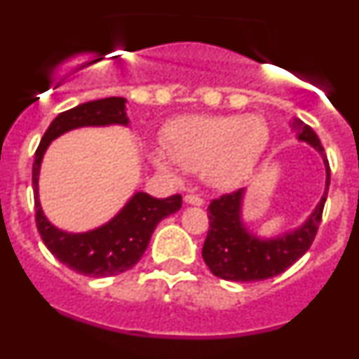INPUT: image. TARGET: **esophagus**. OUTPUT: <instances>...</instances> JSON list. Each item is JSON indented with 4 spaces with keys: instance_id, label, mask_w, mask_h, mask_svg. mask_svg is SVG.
Wrapping results in <instances>:
<instances>
[{
    "instance_id": "obj_1",
    "label": "esophagus",
    "mask_w": 359,
    "mask_h": 359,
    "mask_svg": "<svg viewBox=\"0 0 359 359\" xmlns=\"http://www.w3.org/2000/svg\"><path fill=\"white\" fill-rule=\"evenodd\" d=\"M184 200H186V203H189V205H198V206H201L203 203H205V200H203L201 196H198V194H186Z\"/></svg>"
}]
</instances>
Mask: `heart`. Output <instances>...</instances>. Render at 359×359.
Listing matches in <instances>:
<instances>
[{
	"label": "heart",
	"instance_id": "heart-1",
	"mask_svg": "<svg viewBox=\"0 0 359 359\" xmlns=\"http://www.w3.org/2000/svg\"><path fill=\"white\" fill-rule=\"evenodd\" d=\"M269 132L259 116H187L168 123L163 147L187 172H205L215 187H233L252 172L266 147ZM165 156L156 163L170 168Z\"/></svg>",
	"mask_w": 359,
	"mask_h": 359
}]
</instances>
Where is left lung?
Returning <instances> with one entry per match:
<instances>
[{
	"instance_id": "8db88e82",
	"label": "left lung",
	"mask_w": 359,
	"mask_h": 359,
	"mask_svg": "<svg viewBox=\"0 0 359 359\" xmlns=\"http://www.w3.org/2000/svg\"><path fill=\"white\" fill-rule=\"evenodd\" d=\"M295 126L299 140L309 142L325 158L327 187L323 198L302 227L274 240H259L250 234L241 224L240 208L245 189L222 194L210 201V227L201 255L215 276L227 281H241V283L267 280L288 269L313 245L330 187V165L316 132L300 119H295Z\"/></svg>"
}]
</instances>
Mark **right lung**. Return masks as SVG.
<instances>
[{"label":"right lung","instance_id":"add662e5","mask_svg":"<svg viewBox=\"0 0 359 359\" xmlns=\"http://www.w3.org/2000/svg\"><path fill=\"white\" fill-rule=\"evenodd\" d=\"M128 125L123 97L92 100L60 112L43 135L32 163V187H34L36 227L46 248L69 269L92 278H106L125 273L135 266L146 252L159 220L172 215L182 206V196L158 200L147 193H137L125 208L104 224L88 233L72 234L57 229L43 215L38 200V173L46 147L62 133L79 126Z\"/></svg>","mask_w":359,"mask_h":359}]
</instances>
